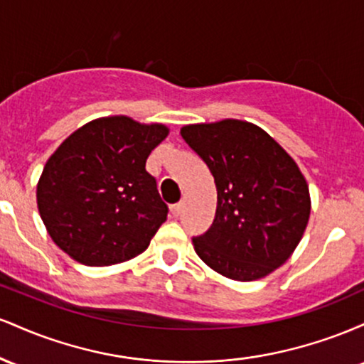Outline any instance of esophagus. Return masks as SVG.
<instances>
[{"label": "esophagus", "mask_w": 364, "mask_h": 364, "mask_svg": "<svg viewBox=\"0 0 364 364\" xmlns=\"http://www.w3.org/2000/svg\"><path fill=\"white\" fill-rule=\"evenodd\" d=\"M183 212V203L179 202V203H174L173 207H171V214H173L174 217H178L179 214H181Z\"/></svg>", "instance_id": "obj_1"}]
</instances>
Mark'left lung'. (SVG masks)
<instances>
[{"label": "left lung", "mask_w": 364, "mask_h": 364, "mask_svg": "<svg viewBox=\"0 0 364 364\" xmlns=\"http://www.w3.org/2000/svg\"><path fill=\"white\" fill-rule=\"evenodd\" d=\"M217 188L212 228L195 252L217 274L250 282L284 265L310 220L311 198L296 161L265 129L243 119L181 128Z\"/></svg>", "instance_id": "1"}]
</instances>
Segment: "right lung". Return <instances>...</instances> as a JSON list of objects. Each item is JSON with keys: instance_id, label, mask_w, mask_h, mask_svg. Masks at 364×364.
Here are the masks:
<instances>
[{"instance_id": "1", "label": "right lung", "mask_w": 364, "mask_h": 364, "mask_svg": "<svg viewBox=\"0 0 364 364\" xmlns=\"http://www.w3.org/2000/svg\"><path fill=\"white\" fill-rule=\"evenodd\" d=\"M168 135L162 123L116 114L92 119L63 140L36 191L41 219L56 246L90 267L144 253L168 217L145 162Z\"/></svg>"}]
</instances>
